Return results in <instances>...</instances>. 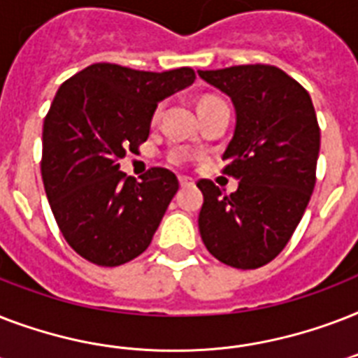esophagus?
Segmentation results:
<instances>
[{
    "instance_id": "1",
    "label": "esophagus",
    "mask_w": 358,
    "mask_h": 358,
    "mask_svg": "<svg viewBox=\"0 0 358 358\" xmlns=\"http://www.w3.org/2000/svg\"><path fill=\"white\" fill-rule=\"evenodd\" d=\"M178 182H180V185H182V187H187V185L195 184V182H193L191 178H187V176H178Z\"/></svg>"
}]
</instances>
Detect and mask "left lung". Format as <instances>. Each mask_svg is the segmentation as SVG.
<instances>
[{
  "label": "left lung",
  "instance_id": "obj_1",
  "mask_svg": "<svg viewBox=\"0 0 358 358\" xmlns=\"http://www.w3.org/2000/svg\"><path fill=\"white\" fill-rule=\"evenodd\" d=\"M232 100L236 128L223 159L239 180L230 195L201 180L199 230L219 262L256 269L271 262L297 229L314 184L320 126L310 94L277 66L199 70Z\"/></svg>",
  "mask_w": 358,
  "mask_h": 358
}]
</instances>
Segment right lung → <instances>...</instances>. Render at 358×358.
I'll use <instances>...</instances> for the list:
<instances>
[{
	"mask_svg": "<svg viewBox=\"0 0 358 358\" xmlns=\"http://www.w3.org/2000/svg\"><path fill=\"white\" fill-rule=\"evenodd\" d=\"M193 81L185 66L96 63L59 87L42 128V182L64 239L85 260L115 267L148 249L178 178L154 167L135 182L119 159L148 139L157 103Z\"/></svg>",
	"mask_w": 358,
	"mask_h": 358,
	"instance_id": "obj_1",
	"label": "right lung"
}]
</instances>
